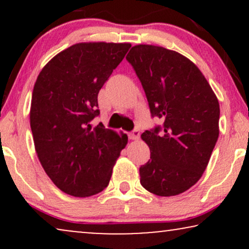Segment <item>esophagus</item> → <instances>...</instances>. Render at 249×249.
Wrapping results in <instances>:
<instances>
[{"label":"esophagus","mask_w":249,"mask_h":249,"mask_svg":"<svg viewBox=\"0 0 249 249\" xmlns=\"http://www.w3.org/2000/svg\"><path fill=\"white\" fill-rule=\"evenodd\" d=\"M128 136H129V138L131 139V141H138L141 134H139L138 130H134L132 132H130V134H129Z\"/></svg>","instance_id":"obj_1"}]
</instances>
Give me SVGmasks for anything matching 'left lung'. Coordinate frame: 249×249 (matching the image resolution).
Listing matches in <instances>:
<instances>
[{
    "mask_svg": "<svg viewBox=\"0 0 249 249\" xmlns=\"http://www.w3.org/2000/svg\"><path fill=\"white\" fill-rule=\"evenodd\" d=\"M147 97L152 117L163 121L142 134L151 160L141 183L158 196H176L200 179L219 137L220 105L194 62L162 46H132L125 56Z\"/></svg>",
    "mask_w": 249,
    "mask_h": 249,
    "instance_id": "1",
    "label": "left lung"
}]
</instances>
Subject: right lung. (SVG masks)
I'll return each instance as SVG.
<instances>
[{
    "mask_svg": "<svg viewBox=\"0 0 249 249\" xmlns=\"http://www.w3.org/2000/svg\"><path fill=\"white\" fill-rule=\"evenodd\" d=\"M129 43H78L40 71L30 105V128L38 160L54 185L68 195L89 197L110 182L128 136L103 124L97 95L130 49Z\"/></svg>",
    "mask_w": 249,
    "mask_h": 249,
    "instance_id": "right-lung-1",
    "label": "right lung"
}]
</instances>
